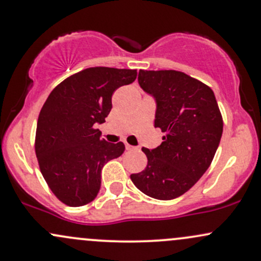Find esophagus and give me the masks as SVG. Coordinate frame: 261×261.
Here are the masks:
<instances>
[{
  "instance_id": "1",
  "label": "esophagus",
  "mask_w": 261,
  "mask_h": 261,
  "mask_svg": "<svg viewBox=\"0 0 261 261\" xmlns=\"http://www.w3.org/2000/svg\"><path fill=\"white\" fill-rule=\"evenodd\" d=\"M125 148H126V149H127V151H133V149H135V147H134V146L128 145V143H125Z\"/></svg>"
}]
</instances>
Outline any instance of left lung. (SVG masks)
I'll use <instances>...</instances> for the list:
<instances>
[{
    "mask_svg": "<svg viewBox=\"0 0 261 261\" xmlns=\"http://www.w3.org/2000/svg\"><path fill=\"white\" fill-rule=\"evenodd\" d=\"M139 85L154 98V127L164 136L157 148H142L147 167L130 178L147 196L175 199L211 164L222 136V115L212 89L184 72L140 70Z\"/></svg>",
    "mask_w": 261,
    "mask_h": 261,
    "instance_id": "left-lung-1",
    "label": "left lung"
}]
</instances>
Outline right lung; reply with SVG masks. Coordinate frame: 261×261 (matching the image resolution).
I'll return each mask as SVG.
<instances>
[{
    "mask_svg": "<svg viewBox=\"0 0 261 261\" xmlns=\"http://www.w3.org/2000/svg\"><path fill=\"white\" fill-rule=\"evenodd\" d=\"M136 70L91 67L56 86L41 108L35 153L45 181L60 201L77 207L99 193L101 169L124 153L122 142L100 140L112 95L136 80Z\"/></svg>",
    "mask_w": 261,
    "mask_h": 261,
    "instance_id": "add662e5",
    "label": "right lung"
}]
</instances>
